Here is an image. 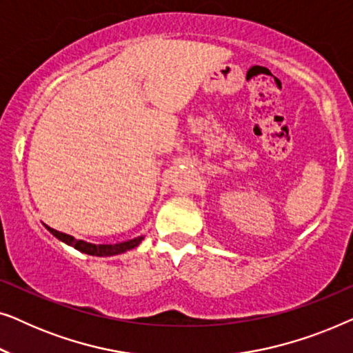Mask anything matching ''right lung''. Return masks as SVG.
<instances>
[{
  "mask_svg": "<svg viewBox=\"0 0 353 353\" xmlns=\"http://www.w3.org/2000/svg\"><path fill=\"white\" fill-rule=\"evenodd\" d=\"M46 228H48V231H50L52 236H56L57 239L62 241V243L72 245V248H75L77 250H80V252H83V254L96 255V257H109V255H117V254L127 252V250L137 248V245L143 241V236H138V238L125 241V243H119V244H98V245H96V244L86 243V241L75 239L74 236L61 233V231L52 230V228H50V226H46Z\"/></svg>",
  "mask_w": 353,
  "mask_h": 353,
  "instance_id": "right-lung-1",
  "label": "right lung"
}]
</instances>
